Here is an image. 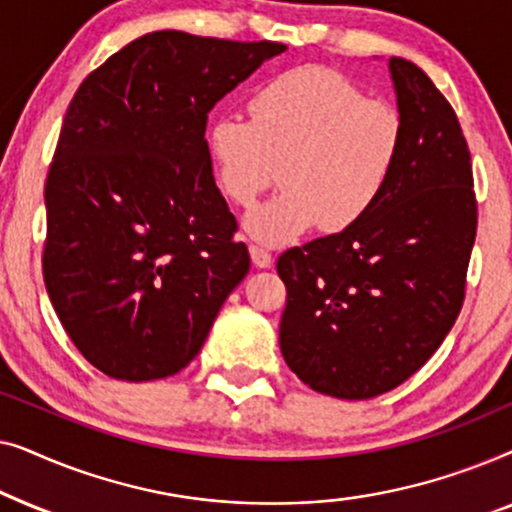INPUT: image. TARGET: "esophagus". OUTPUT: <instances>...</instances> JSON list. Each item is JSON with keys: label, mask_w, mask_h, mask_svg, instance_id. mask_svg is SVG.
Returning <instances> with one entry per match:
<instances>
[{"label": "esophagus", "mask_w": 512, "mask_h": 512, "mask_svg": "<svg viewBox=\"0 0 512 512\" xmlns=\"http://www.w3.org/2000/svg\"><path fill=\"white\" fill-rule=\"evenodd\" d=\"M249 254L256 268H270L272 265V254L268 249H263L261 244H249Z\"/></svg>", "instance_id": "34e87169"}]
</instances>
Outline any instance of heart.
Here are the masks:
<instances>
[{
  "instance_id": "1",
  "label": "heart",
  "mask_w": 512,
  "mask_h": 512,
  "mask_svg": "<svg viewBox=\"0 0 512 512\" xmlns=\"http://www.w3.org/2000/svg\"><path fill=\"white\" fill-rule=\"evenodd\" d=\"M401 111L370 100L345 74L296 67L249 97V118L219 114L205 151L219 191L237 207L277 177L284 191L247 216L256 240L284 244L319 226L335 235L359 226L384 198L403 156Z\"/></svg>"
}]
</instances>
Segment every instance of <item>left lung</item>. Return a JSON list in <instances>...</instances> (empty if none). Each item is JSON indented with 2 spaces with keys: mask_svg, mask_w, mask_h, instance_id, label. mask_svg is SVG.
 I'll list each match as a JSON object with an SVG mask.
<instances>
[{
  "mask_svg": "<svg viewBox=\"0 0 512 512\" xmlns=\"http://www.w3.org/2000/svg\"><path fill=\"white\" fill-rule=\"evenodd\" d=\"M405 123L396 174L359 226L284 251V361L319 394L363 401L415 375L457 321L478 230L459 118L410 60H389Z\"/></svg>",
  "mask_w": 512,
  "mask_h": 512,
  "instance_id": "1",
  "label": "left lung"
}]
</instances>
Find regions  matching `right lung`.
Wrapping results in <instances>:
<instances>
[{
	"instance_id": "add662e5",
	"label": "right lung",
	"mask_w": 512,
	"mask_h": 512,
	"mask_svg": "<svg viewBox=\"0 0 512 512\" xmlns=\"http://www.w3.org/2000/svg\"><path fill=\"white\" fill-rule=\"evenodd\" d=\"M277 41L144 34L69 102L46 177L44 282L104 375L163 380L198 356L249 251L216 188L207 114Z\"/></svg>"
}]
</instances>
